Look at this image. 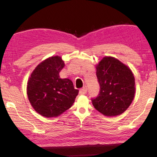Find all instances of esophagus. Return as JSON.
I'll return each mask as SVG.
<instances>
[{"label": "esophagus", "mask_w": 157, "mask_h": 157, "mask_svg": "<svg viewBox=\"0 0 157 157\" xmlns=\"http://www.w3.org/2000/svg\"><path fill=\"white\" fill-rule=\"evenodd\" d=\"M86 92H87V88L86 86H84V87H83V88L79 90V93L80 95H84V94H86Z\"/></svg>", "instance_id": "34e87169"}]
</instances>
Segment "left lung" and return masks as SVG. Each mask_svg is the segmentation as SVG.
I'll list each match as a JSON object with an SVG mask.
<instances>
[{
	"label": "left lung",
	"mask_w": 157,
	"mask_h": 157,
	"mask_svg": "<svg viewBox=\"0 0 157 157\" xmlns=\"http://www.w3.org/2000/svg\"><path fill=\"white\" fill-rule=\"evenodd\" d=\"M95 68L100 91L91 100L93 105L104 116L121 115L134 98L135 79L131 69L116 58L107 56Z\"/></svg>",
	"instance_id": "obj_1"
}]
</instances>
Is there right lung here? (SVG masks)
Wrapping results in <instances>:
<instances>
[{
  "mask_svg": "<svg viewBox=\"0 0 157 157\" xmlns=\"http://www.w3.org/2000/svg\"><path fill=\"white\" fill-rule=\"evenodd\" d=\"M64 66L59 56L47 58L37 65L28 79V100L34 109L42 116H59L75 102L79 91L74 89L71 79L59 77Z\"/></svg>",
  "mask_w": 157,
  "mask_h": 157,
  "instance_id": "1",
  "label": "right lung"
}]
</instances>
